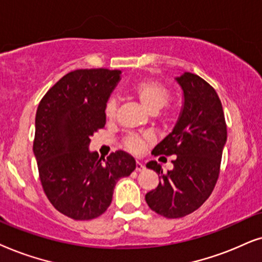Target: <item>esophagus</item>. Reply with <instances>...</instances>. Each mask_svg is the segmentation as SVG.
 Here are the masks:
<instances>
[{
    "label": "esophagus",
    "mask_w": 262,
    "mask_h": 262,
    "mask_svg": "<svg viewBox=\"0 0 262 262\" xmlns=\"http://www.w3.org/2000/svg\"><path fill=\"white\" fill-rule=\"evenodd\" d=\"M135 170H137V171H142V170H145V165L140 162H137V167H135Z\"/></svg>",
    "instance_id": "esophagus-1"
}]
</instances>
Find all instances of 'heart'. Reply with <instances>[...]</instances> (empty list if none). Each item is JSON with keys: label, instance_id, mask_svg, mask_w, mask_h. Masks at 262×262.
I'll return each instance as SVG.
<instances>
[{"label": "heart", "instance_id": "obj_1", "mask_svg": "<svg viewBox=\"0 0 262 262\" xmlns=\"http://www.w3.org/2000/svg\"><path fill=\"white\" fill-rule=\"evenodd\" d=\"M132 93L139 99L141 105L151 114L158 113L164 106H166L171 99L170 90L155 79H144L139 81L137 85L133 86ZM117 106V100L115 98H110L106 102L104 114L109 121H113L116 117ZM146 144H147V139L137 134H129L123 140L124 148L133 155H139L144 151Z\"/></svg>", "mask_w": 262, "mask_h": 262}]
</instances>
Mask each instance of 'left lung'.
I'll list each match as a JSON object with an SVG mask.
<instances>
[{"instance_id":"obj_1","label":"left lung","mask_w":262,"mask_h":262,"mask_svg":"<svg viewBox=\"0 0 262 262\" xmlns=\"http://www.w3.org/2000/svg\"><path fill=\"white\" fill-rule=\"evenodd\" d=\"M176 81L184 103L179 121L152 155L176 156L172 170L163 172L156 160L146 164L159 175V184L146 194V202L165 218H181L207 200L221 172L226 123L215 90L196 74L184 73Z\"/></svg>"}]
</instances>
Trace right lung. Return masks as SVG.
<instances>
[{
    "label": "right lung",
    "mask_w": 262,
    "mask_h": 262,
    "mask_svg": "<svg viewBox=\"0 0 262 262\" xmlns=\"http://www.w3.org/2000/svg\"><path fill=\"white\" fill-rule=\"evenodd\" d=\"M121 71L76 69L45 93L36 114L33 153L41 187L58 212L75 221L103 214L121 177L137 167L135 159L116 151L106 159L90 152L93 133L104 128V107Z\"/></svg>",
    "instance_id": "add662e5"
}]
</instances>
